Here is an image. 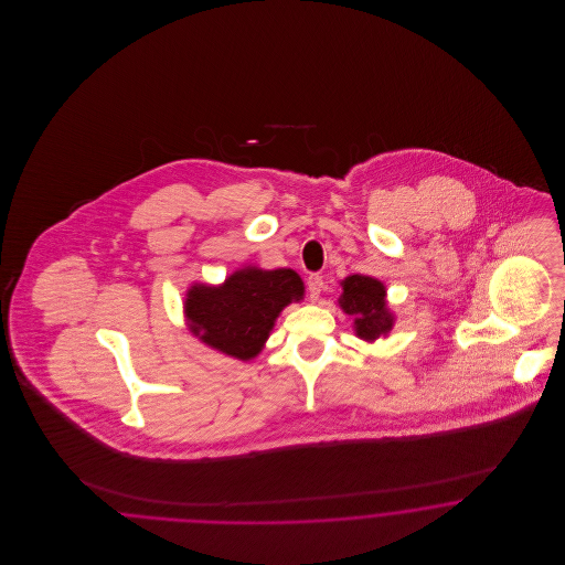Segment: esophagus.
I'll list each match as a JSON object with an SVG mask.
<instances>
[{"label": "esophagus", "instance_id": "1", "mask_svg": "<svg viewBox=\"0 0 565 565\" xmlns=\"http://www.w3.org/2000/svg\"><path fill=\"white\" fill-rule=\"evenodd\" d=\"M322 275H318V273H311V275L307 277V290H309V296H311V300H318V298H320V295H322Z\"/></svg>", "mask_w": 565, "mask_h": 565}]
</instances>
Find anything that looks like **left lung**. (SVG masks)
Here are the masks:
<instances>
[{"label":"left lung","instance_id":"obj_1","mask_svg":"<svg viewBox=\"0 0 565 565\" xmlns=\"http://www.w3.org/2000/svg\"><path fill=\"white\" fill-rule=\"evenodd\" d=\"M341 309L353 316L355 332L360 339L375 341L392 330L394 318L385 305V288L381 281L364 275H351L343 281Z\"/></svg>","mask_w":565,"mask_h":565}]
</instances>
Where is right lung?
<instances>
[{"mask_svg":"<svg viewBox=\"0 0 565 565\" xmlns=\"http://www.w3.org/2000/svg\"><path fill=\"white\" fill-rule=\"evenodd\" d=\"M292 269H243L222 288L194 286L186 298L190 330L215 350L249 360L263 350L279 311L302 298Z\"/></svg>","mask_w":565,"mask_h":565,"instance_id":"obj_1","label":"right lung"}]
</instances>
